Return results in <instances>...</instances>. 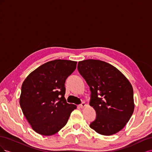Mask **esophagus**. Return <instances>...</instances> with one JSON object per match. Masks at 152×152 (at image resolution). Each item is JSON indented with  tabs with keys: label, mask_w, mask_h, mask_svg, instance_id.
<instances>
[{
	"label": "esophagus",
	"mask_w": 152,
	"mask_h": 152,
	"mask_svg": "<svg viewBox=\"0 0 152 152\" xmlns=\"http://www.w3.org/2000/svg\"><path fill=\"white\" fill-rule=\"evenodd\" d=\"M79 107H80L81 108H83L84 107H86V103H85L84 102H82V103L79 105Z\"/></svg>",
	"instance_id": "obj_1"
}]
</instances>
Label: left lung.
I'll return each instance as SVG.
<instances>
[{
    "instance_id": "1",
    "label": "left lung",
    "mask_w": 152,
    "mask_h": 152,
    "mask_svg": "<svg viewBox=\"0 0 152 152\" xmlns=\"http://www.w3.org/2000/svg\"><path fill=\"white\" fill-rule=\"evenodd\" d=\"M77 69L89 86V104L96 113L90 127L104 136L120 131L134 109L133 89L129 81L118 69L103 61H79Z\"/></svg>"
}]
</instances>
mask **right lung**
<instances>
[{
  "instance_id": "obj_1",
  "label": "right lung",
  "mask_w": 152,
  "mask_h": 152,
  "mask_svg": "<svg viewBox=\"0 0 152 152\" xmlns=\"http://www.w3.org/2000/svg\"><path fill=\"white\" fill-rule=\"evenodd\" d=\"M77 62L56 59L44 63L26 77L21 86V108L32 129L50 136L66 125L77 107L65 98V84Z\"/></svg>"
}]
</instances>
